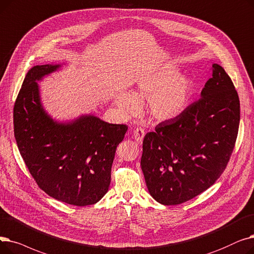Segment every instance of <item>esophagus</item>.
Segmentation results:
<instances>
[{
    "instance_id": "34e87169",
    "label": "esophagus",
    "mask_w": 254,
    "mask_h": 254,
    "mask_svg": "<svg viewBox=\"0 0 254 254\" xmlns=\"http://www.w3.org/2000/svg\"><path fill=\"white\" fill-rule=\"evenodd\" d=\"M143 136H144V130H143V128H141V127H136V128L133 130V138H134L138 143H141V142H142Z\"/></svg>"
}]
</instances>
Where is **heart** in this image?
I'll use <instances>...</instances> for the list:
<instances>
[{"instance_id": "b5f03b06", "label": "heart", "mask_w": 254, "mask_h": 254, "mask_svg": "<svg viewBox=\"0 0 254 254\" xmlns=\"http://www.w3.org/2000/svg\"><path fill=\"white\" fill-rule=\"evenodd\" d=\"M177 70L166 68L140 80L131 94H119L116 105L125 115L133 113L138 99H149L148 110L158 121H168L179 117L189 103L192 81L184 75H177Z\"/></svg>"}]
</instances>
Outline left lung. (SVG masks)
Returning a JSON list of instances; mask_svg holds the SVG:
<instances>
[{"mask_svg":"<svg viewBox=\"0 0 254 254\" xmlns=\"http://www.w3.org/2000/svg\"><path fill=\"white\" fill-rule=\"evenodd\" d=\"M201 98L163 121L142 141L141 170L150 194L166 206L194 198L212 186L231 159L240 124V100L217 64Z\"/></svg>","mask_w":254,"mask_h":254,"instance_id":"8db88e82","label":"left lung"}]
</instances>
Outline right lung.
<instances>
[{
  "label": "right lung",
  "mask_w": 254,
  "mask_h": 254,
  "mask_svg": "<svg viewBox=\"0 0 254 254\" xmlns=\"http://www.w3.org/2000/svg\"><path fill=\"white\" fill-rule=\"evenodd\" d=\"M58 68L40 65L27 73L13 107L14 136L39 188L58 200L84 207L107 192L116 150L128 126L93 116L70 124L54 122L40 104L36 80Z\"/></svg>",
  "instance_id": "right-lung-1"
}]
</instances>
